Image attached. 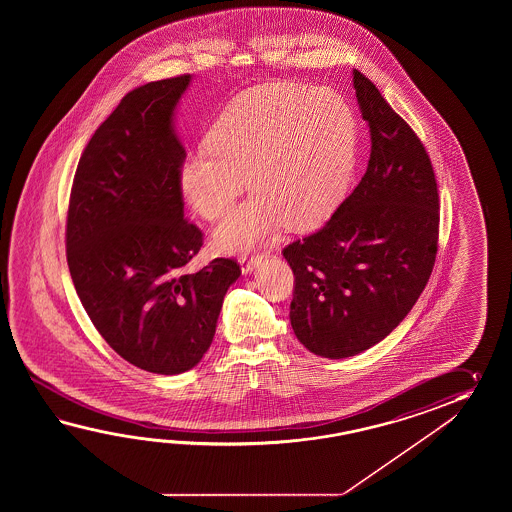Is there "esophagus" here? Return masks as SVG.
Segmentation results:
<instances>
[{"label": "esophagus", "mask_w": 512, "mask_h": 512, "mask_svg": "<svg viewBox=\"0 0 512 512\" xmlns=\"http://www.w3.org/2000/svg\"><path fill=\"white\" fill-rule=\"evenodd\" d=\"M263 260V254H254V256H240L241 272L243 274H251Z\"/></svg>", "instance_id": "34e87169"}]
</instances>
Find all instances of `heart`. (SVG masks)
Instances as JSON below:
<instances>
[{
    "mask_svg": "<svg viewBox=\"0 0 512 512\" xmlns=\"http://www.w3.org/2000/svg\"><path fill=\"white\" fill-rule=\"evenodd\" d=\"M205 153L179 168L186 203L208 221L227 218L243 190L254 194L216 232L238 252L280 227L305 229L346 194L357 163V120L327 87L274 82L232 98L210 124Z\"/></svg>",
    "mask_w": 512,
    "mask_h": 512,
    "instance_id": "obj_1",
    "label": "heart"
}]
</instances>
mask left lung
<instances>
[{
    "instance_id": "1",
    "label": "left lung",
    "mask_w": 512,
    "mask_h": 512,
    "mask_svg": "<svg viewBox=\"0 0 512 512\" xmlns=\"http://www.w3.org/2000/svg\"><path fill=\"white\" fill-rule=\"evenodd\" d=\"M353 86L370 126L366 174L322 229L283 249L294 335L326 359L359 355L403 322L432 274L439 236L423 142L357 69Z\"/></svg>"
}]
</instances>
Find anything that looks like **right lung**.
<instances>
[{"mask_svg":"<svg viewBox=\"0 0 512 512\" xmlns=\"http://www.w3.org/2000/svg\"><path fill=\"white\" fill-rule=\"evenodd\" d=\"M190 75L135 87L87 142L67 210V265L93 326L120 357L159 375L192 370L241 274L230 258L197 272L203 232L185 219V148L174 111Z\"/></svg>","mask_w":512,"mask_h":512,"instance_id":"right-lung-1","label":"right lung"}]
</instances>
